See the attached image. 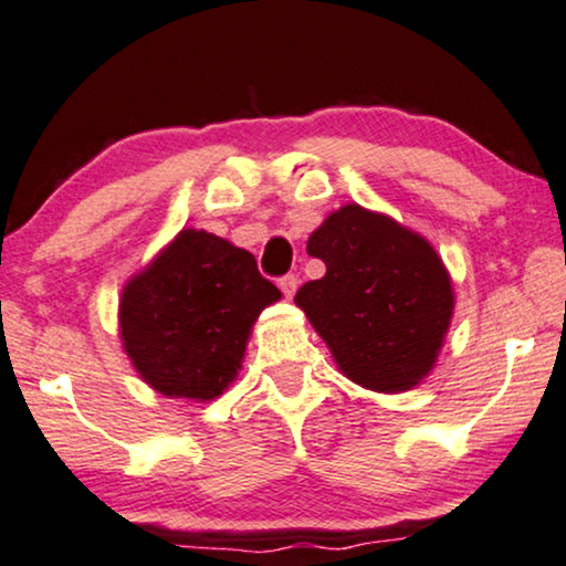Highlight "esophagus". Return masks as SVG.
<instances>
[{
  "mask_svg": "<svg viewBox=\"0 0 566 566\" xmlns=\"http://www.w3.org/2000/svg\"><path fill=\"white\" fill-rule=\"evenodd\" d=\"M277 285H281V291L291 298L293 293H296V289H298V277L293 275V273H289V275H283L281 281H277Z\"/></svg>",
  "mask_w": 566,
  "mask_h": 566,
  "instance_id": "34e87169",
  "label": "esophagus"
}]
</instances>
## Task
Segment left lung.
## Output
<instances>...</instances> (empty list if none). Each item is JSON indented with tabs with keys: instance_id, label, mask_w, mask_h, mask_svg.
Here are the masks:
<instances>
[{
	"instance_id": "obj_1",
	"label": "left lung",
	"mask_w": 566,
	"mask_h": 566,
	"mask_svg": "<svg viewBox=\"0 0 566 566\" xmlns=\"http://www.w3.org/2000/svg\"><path fill=\"white\" fill-rule=\"evenodd\" d=\"M306 252L327 265L296 304L356 385L402 392L434 366L452 317L450 275L427 239L358 205L333 212Z\"/></svg>"
}]
</instances>
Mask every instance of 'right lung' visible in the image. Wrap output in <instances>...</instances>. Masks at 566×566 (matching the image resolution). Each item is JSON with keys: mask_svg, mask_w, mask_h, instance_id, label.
Here are the masks:
<instances>
[{"mask_svg": "<svg viewBox=\"0 0 566 566\" xmlns=\"http://www.w3.org/2000/svg\"><path fill=\"white\" fill-rule=\"evenodd\" d=\"M277 298L247 249L181 231L122 293L124 350L158 392L212 400L241 369L254 319Z\"/></svg>", "mask_w": 566, "mask_h": 566, "instance_id": "add662e5", "label": "right lung"}]
</instances>
